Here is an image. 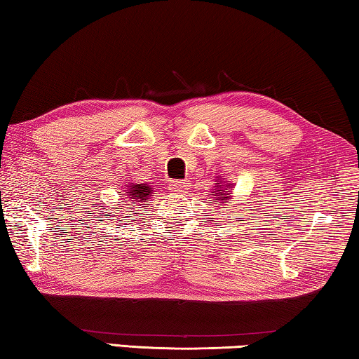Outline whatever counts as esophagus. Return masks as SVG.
<instances>
[{
  "instance_id": "obj_1",
  "label": "esophagus",
  "mask_w": 359,
  "mask_h": 359,
  "mask_svg": "<svg viewBox=\"0 0 359 359\" xmlns=\"http://www.w3.org/2000/svg\"><path fill=\"white\" fill-rule=\"evenodd\" d=\"M189 180H172L169 184V190L175 191V193H182L185 190H189Z\"/></svg>"
}]
</instances>
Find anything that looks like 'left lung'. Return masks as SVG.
Masks as SVG:
<instances>
[{"label":"left lung","mask_w":359,"mask_h":359,"mask_svg":"<svg viewBox=\"0 0 359 359\" xmlns=\"http://www.w3.org/2000/svg\"><path fill=\"white\" fill-rule=\"evenodd\" d=\"M215 191H212L214 193V196H217L215 198V200H219V201H222V203H225V200H229L230 198V195L226 191H229L230 189L229 187H225V185H217V189H214ZM215 200H212V201H215Z\"/></svg>","instance_id":"8db88e82"}]
</instances>
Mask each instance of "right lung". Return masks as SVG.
Returning <instances> with one entry per match:
<instances>
[{"instance_id": "obj_1", "label": "right lung", "mask_w": 359, "mask_h": 359, "mask_svg": "<svg viewBox=\"0 0 359 359\" xmlns=\"http://www.w3.org/2000/svg\"><path fill=\"white\" fill-rule=\"evenodd\" d=\"M121 195V204H118V209H124L123 214L124 217H130L129 212H133L134 208H137L140 203H145L153 196V190L149 185L137 184V185H126L123 191H119Z\"/></svg>"}]
</instances>
